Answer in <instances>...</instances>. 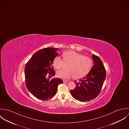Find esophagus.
<instances>
[{"label": "esophagus", "instance_id": "esophagus-1", "mask_svg": "<svg viewBox=\"0 0 129 129\" xmlns=\"http://www.w3.org/2000/svg\"><path fill=\"white\" fill-rule=\"evenodd\" d=\"M63 83H65V82H69V81L68 80H63Z\"/></svg>", "mask_w": 129, "mask_h": 129}]
</instances>
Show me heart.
Wrapping results in <instances>:
<instances>
[{"instance_id": "b5f03b06", "label": "heart", "mask_w": 129, "mask_h": 129, "mask_svg": "<svg viewBox=\"0 0 129 129\" xmlns=\"http://www.w3.org/2000/svg\"><path fill=\"white\" fill-rule=\"evenodd\" d=\"M63 60L59 56H56L53 61V65L56 70L60 69L64 62L69 64L67 70H60L57 72L58 77L68 79L74 76L76 79L83 77L90 71L92 66V59L88 56L83 55L74 51H68L62 53Z\"/></svg>"}]
</instances>
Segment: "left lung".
Wrapping results in <instances>:
<instances>
[{
  "mask_svg": "<svg viewBox=\"0 0 129 129\" xmlns=\"http://www.w3.org/2000/svg\"><path fill=\"white\" fill-rule=\"evenodd\" d=\"M94 65L91 70L76 84L75 88L71 91L72 96L81 102L90 101L95 98L100 93L106 78V70L101 59L93 54Z\"/></svg>",
  "mask_w": 129,
  "mask_h": 129,
  "instance_id": "obj_1",
  "label": "left lung"
}]
</instances>
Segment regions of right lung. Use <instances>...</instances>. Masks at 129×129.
I'll list each match as a JSON object with an SVG mask.
<instances>
[{
  "instance_id": "right-lung-1",
  "label": "right lung",
  "mask_w": 129,
  "mask_h": 129,
  "mask_svg": "<svg viewBox=\"0 0 129 129\" xmlns=\"http://www.w3.org/2000/svg\"><path fill=\"white\" fill-rule=\"evenodd\" d=\"M58 49L46 48L36 52L27 62L25 68V83L27 89L38 99L48 100L56 94L61 79L50 78L54 76L53 61L58 55ZM49 77V78L48 77Z\"/></svg>"
}]
</instances>
